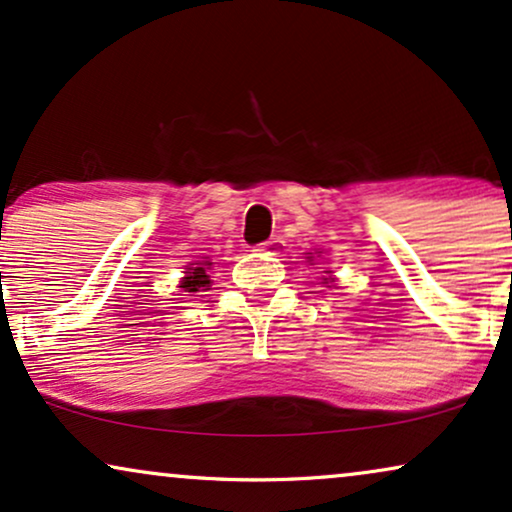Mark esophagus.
<instances>
[{"mask_svg": "<svg viewBox=\"0 0 512 512\" xmlns=\"http://www.w3.org/2000/svg\"><path fill=\"white\" fill-rule=\"evenodd\" d=\"M268 247H272V240H265V242H261V244H256L254 251H265Z\"/></svg>", "mask_w": 512, "mask_h": 512, "instance_id": "esophagus-1", "label": "esophagus"}]
</instances>
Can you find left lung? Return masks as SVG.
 Segmentation results:
<instances>
[{"label": "left lung", "mask_w": 512, "mask_h": 512, "mask_svg": "<svg viewBox=\"0 0 512 512\" xmlns=\"http://www.w3.org/2000/svg\"><path fill=\"white\" fill-rule=\"evenodd\" d=\"M310 258V261H313V256H308ZM324 272H331V270H324Z\"/></svg>", "instance_id": "obj_1"}]
</instances>
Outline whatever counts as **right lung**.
I'll use <instances>...</instances> for the list:
<instances>
[{
    "label": "right lung",
    "instance_id": "add662e5",
    "mask_svg": "<svg viewBox=\"0 0 512 512\" xmlns=\"http://www.w3.org/2000/svg\"><path fill=\"white\" fill-rule=\"evenodd\" d=\"M209 261L207 263H190L185 265V277L181 280V287L185 294H197V291H207L211 287V280L207 275V268H209Z\"/></svg>",
    "mask_w": 512,
    "mask_h": 512
}]
</instances>
